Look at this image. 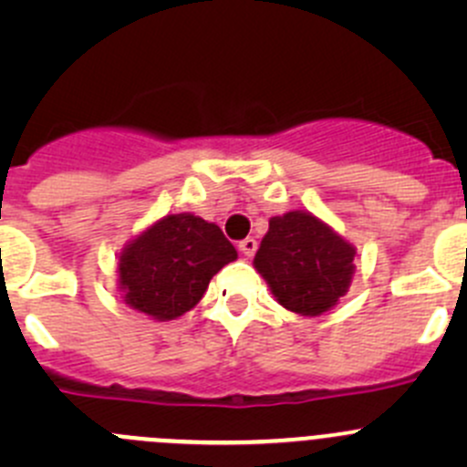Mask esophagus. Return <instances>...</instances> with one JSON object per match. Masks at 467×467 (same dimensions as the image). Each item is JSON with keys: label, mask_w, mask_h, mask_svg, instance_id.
<instances>
[{"label": "esophagus", "mask_w": 467, "mask_h": 467, "mask_svg": "<svg viewBox=\"0 0 467 467\" xmlns=\"http://www.w3.org/2000/svg\"><path fill=\"white\" fill-rule=\"evenodd\" d=\"M239 251H242L246 257H253V255H255V251H257V239L246 237L244 242H239Z\"/></svg>", "instance_id": "esophagus-1"}]
</instances>
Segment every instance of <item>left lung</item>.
I'll list each match as a JSON object with an SVG mask.
<instances>
[{
	"label": "left lung",
	"mask_w": 467,
	"mask_h": 467,
	"mask_svg": "<svg viewBox=\"0 0 467 467\" xmlns=\"http://www.w3.org/2000/svg\"><path fill=\"white\" fill-rule=\"evenodd\" d=\"M357 248L312 212L271 216L253 266L277 303L300 317H321L350 289Z\"/></svg>",
	"instance_id": "left-lung-1"
}]
</instances>
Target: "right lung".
Returning <instances> with one entry per match:
<instances>
[{
    "label": "right lung",
    "mask_w": 467,
    "mask_h": 467,
    "mask_svg": "<svg viewBox=\"0 0 467 467\" xmlns=\"http://www.w3.org/2000/svg\"><path fill=\"white\" fill-rule=\"evenodd\" d=\"M237 260L216 223L192 212L167 214L130 239L117 257L124 303L153 321H173L199 305L212 277Z\"/></svg>",
    "instance_id": "right-lung-1"
}]
</instances>
